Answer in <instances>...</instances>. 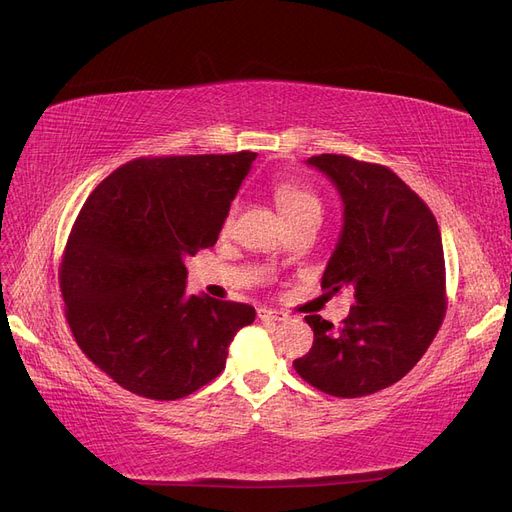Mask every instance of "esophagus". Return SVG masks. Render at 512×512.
<instances>
[{
    "instance_id": "1",
    "label": "esophagus",
    "mask_w": 512,
    "mask_h": 512,
    "mask_svg": "<svg viewBox=\"0 0 512 512\" xmlns=\"http://www.w3.org/2000/svg\"><path fill=\"white\" fill-rule=\"evenodd\" d=\"M257 316L261 320H285L287 314H282L278 310H270V308H257Z\"/></svg>"
}]
</instances>
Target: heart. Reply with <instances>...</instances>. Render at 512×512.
Listing matches in <instances>:
<instances>
[{"instance_id": "obj_1", "label": "heart", "mask_w": 512, "mask_h": 512, "mask_svg": "<svg viewBox=\"0 0 512 512\" xmlns=\"http://www.w3.org/2000/svg\"><path fill=\"white\" fill-rule=\"evenodd\" d=\"M272 194L289 223L310 213L320 215V200L306 185H299L295 181H278L272 187Z\"/></svg>"}]
</instances>
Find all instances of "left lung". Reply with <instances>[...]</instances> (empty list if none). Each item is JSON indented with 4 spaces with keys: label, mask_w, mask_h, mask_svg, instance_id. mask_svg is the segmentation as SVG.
<instances>
[{
    "label": "left lung",
    "mask_w": 512,
    "mask_h": 512,
    "mask_svg": "<svg viewBox=\"0 0 512 512\" xmlns=\"http://www.w3.org/2000/svg\"><path fill=\"white\" fill-rule=\"evenodd\" d=\"M344 202V227L320 287L352 291L335 329L306 316L314 344L293 361L304 380L331 396L384 390L418 365L445 318L441 232L426 202L388 166L339 154L308 158Z\"/></svg>",
    "instance_id": "left-lung-1"
}]
</instances>
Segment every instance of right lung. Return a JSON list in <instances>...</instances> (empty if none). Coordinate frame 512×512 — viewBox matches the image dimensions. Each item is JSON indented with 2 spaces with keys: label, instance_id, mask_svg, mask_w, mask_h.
I'll return each instance as SVG.
<instances>
[{
  "label": "right lung",
  "instance_id": "right-lung-1",
  "mask_svg": "<svg viewBox=\"0 0 512 512\" xmlns=\"http://www.w3.org/2000/svg\"><path fill=\"white\" fill-rule=\"evenodd\" d=\"M253 151L132 160L75 219L59 280L82 352L124 390L175 401L225 369L255 308L185 295V259L219 238Z\"/></svg>",
  "mask_w": 512,
  "mask_h": 512
}]
</instances>
